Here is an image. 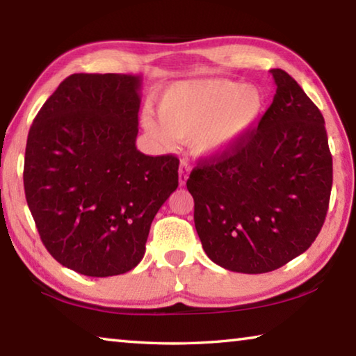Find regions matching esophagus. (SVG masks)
Returning <instances> with one entry per match:
<instances>
[{"instance_id":"34e87169","label":"esophagus","mask_w":356,"mask_h":356,"mask_svg":"<svg viewBox=\"0 0 356 356\" xmlns=\"http://www.w3.org/2000/svg\"><path fill=\"white\" fill-rule=\"evenodd\" d=\"M188 176H190V165H188V161L182 160L179 166V184L185 185L186 180H188Z\"/></svg>"}]
</instances>
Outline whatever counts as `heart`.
<instances>
[{
	"instance_id": "heart-1",
	"label": "heart",
	"mask_w": 356,
	"mask_h": 356,
	"mask_svg": "<svg viewBox=\"0 0 356 356\" xmlns=\"http://www.w3.org/2000/svg\"><path fill=\"white\" fill-rule=\"evenodd\" d=\"M161 120L144 111L141 124L161 144L190 140L201 155H218L250 134L264 111L256 86L232 80L174 83L159 102Z\"/></svg>"
}]
</instances>
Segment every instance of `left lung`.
I'll use <instances>...</instances> for the list:
<instances>
[{
  "label": "left lung",
  "instance_id": "left-lung-1",
  "mask_svg": "<svg viewBox=\"0 0 356 356\" xmlns=\"http://www.w3.org/2000/svg\"><path fill=\"white\" fill-rule=\"evenodd\" d=\"M270 74L276 94L257 129L200 160L186 180L204 251L238 273L273 272L308 250L333 185L321 110L287 72Z\"/></svg>",
  "mask_w": 356,
  "mask_h": 356
}]
</instances>
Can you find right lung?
I'll return each instance as SVG.
<instances>
[{
	"label": "right lung",
	"mask_w": 356,
	"mask_h": 356,
	"mask_svg": "<svg viewBox=\"0 0 356 356\" xmlns=\"http://www.w3.org/2000/svg\"><path fill=\"white\" fill-rule=\"evenodd\" d=\"M141 75L74 74L28 134L23 185L42 243L64 267L105 278L141 262L179 159L136 149Z\"/></svg>",
	"instance_id": "right-lung-1"
}]
</instances>
